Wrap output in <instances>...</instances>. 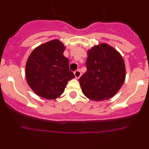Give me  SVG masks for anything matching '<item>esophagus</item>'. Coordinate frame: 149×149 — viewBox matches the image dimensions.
<instances>
[{"mask_svg": "<svg viewBox=\"0 0 149 149\" xmlns=\"http://www.w3.org/2000/svg\"><path fill=\"white\" fill-rule=\"evenodd\" d=\"M74 76H75V77L77 79H78L79 77H81V71H80V70H76L75 72H74Z\"/></svg>", "mask_w": 149, "mask_h": 149, "instance_id": "esophagus-1", "label": "esophagus"}]
</instances>
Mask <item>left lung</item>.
<instances>
[{
	"label": "left lung",
	"mask_w": 149,
	"mask_h": 149,
	"mask_svg": "<svg viewBox=\"0 0 149 149\" xmlns=\"http://www.w3.org/2000/svg\"><path fill=\"white\" fill-rule=\"evenodd\" d=\"M87 55V70L79 79L83 93L93 101L110 99L120 89L125 79L122 56L105 43L93 47Z\"/></svg>",
	"instance_id": "left-lung-1"
}]
</instances>
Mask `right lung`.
I'll return each mask as SVG.
<instances>
[{"instance_id": "1", "label": "right lung", "mask_w": 149, "mask_h": 149, "mask_svg": "<svg viewBox=\"0 0 149 149\" xmlns=\"http://www.w3.org/2000/svg\"><path fill=\"white\" fill-rule=\"evenodd\" d=\"M65 46L57 39L41 45L29 56L26 78L37 95L55 99L63 93L68 81L74 77L68 58L63 55Z\"/></svg>"}]
</instances>
